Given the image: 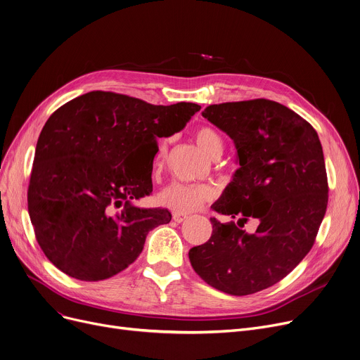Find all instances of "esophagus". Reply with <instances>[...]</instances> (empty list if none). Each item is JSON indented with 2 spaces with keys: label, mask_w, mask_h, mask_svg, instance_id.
<instances>
[{
  "label": "esophagus",
  "mask_w": 360,
  "mask_h": 360,
  "mask_svg": "<svg viewBox=\"0 0 360 360\" xmlns=\"http://www.w3.org/2000/svg\"><path fill=\"white\" fill-rule=\"evenodd\" d=\"M188 219V216L186 214H181V213H174V220L176 221V223H182V221H185Z\"/></svg>",
  "instance_id": "obj_1"
}]
</instances>
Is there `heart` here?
Masks as SVG:
<instances>
[{
	"instance_id": "obj_1",
	"label": "heart",
	"mask_w": 360,
	"mask_h": 360,
	"mask_svg": "<svg viewBox=\"0 0 360 360\" xmlns=\"http://www.w3.org/2000/svg\"><path fill=\"white\" fill-rule=\"evenodd\" d=\"M195 141L198 147L204 151L209 158H214L221 155L223 151V140L217 132L210 127H200L194 132ZM166 159V144H163L158 153L156 165H155V174L160 172V169ZM214 190L209 185L204 184H179L175 182L169 185L167 188L159 194L158 201L165 209L174 212V213H193L201 207L213 200Z\"/></svg>"
}]
</instances>
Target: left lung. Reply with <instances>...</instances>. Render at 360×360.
Instances as JSON below:
<instances>
[{
  "instance_id": "left-lung-1",
  "label": "left lung",
  "mask_w": 360,
  "mask_h": 360,
  "mask_svg": "<svg viewBox=\"0 0 360 360\" xmlns=\"http://www.w3.org/2000/svg\"><path fill=\"white\" fill-rule=\"evenodd\" d=\"M202 117L233 140L239 167L212 205L231 220L210 219V239L188 255L207 285L251 295L286 277L312 248L328 202L323 146L309 122L267 99L210 105ZM250 218L254 233L241 229Z\"/></svg>"
}]
</instances>
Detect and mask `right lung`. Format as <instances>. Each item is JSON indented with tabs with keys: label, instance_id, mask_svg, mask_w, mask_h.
<instances>
[{
	"label": "right lung",
	"instance_id": "add662e5",
	"mask_svg": "<svg viewBox=\"0 0 360 360\" xmlns=\"http://www.w3.org/2000/svg\"><path fill=\"white\" fill-rule=\"evenodd\" d=\"M200 109L98 90L52 113L37 139L27 204L36 239L56 269L99 281L137 259L147 233L172 214L136 204L153 191V160L137 167L136 156L184 129Z\"/></svg>",
	"mask_w": 360,
	"mask_h": 360
}]
</instances>
